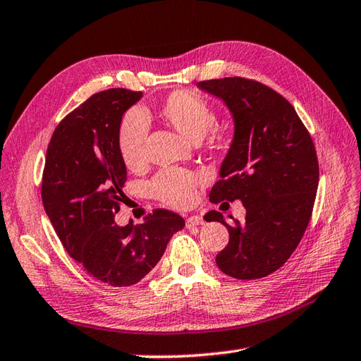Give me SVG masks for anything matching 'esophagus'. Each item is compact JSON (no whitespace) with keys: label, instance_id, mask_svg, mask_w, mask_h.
Segmentation results:
<instances>
[{"label":"esophagus","instance_id":"34e87169","mask_svg":"<svg viewBox=\"0 0 361 361\" xmlns=\"http://www.w3.org/2000/svg\"><path fill=\"white\" fill-rule=\"evenodd\" d=\"M200 224H204L203 216H200V215H190V216H188L186 228H194V226H200Z\"/></svg>","mask_w":361,"mask_h":361}]
</instances>
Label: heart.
I'll list each match as a JSON object with an SVG mask.
<instances>
[{"label":"heart","mask_w":361,"mask_h":361,"mask_svg":"<svg viewBox=\"0 0 361 361\" xmlns=\"http://www.w3.org/2000/svg\"><path fill=\"white\" fill-rule=\"evenodd\" d=\"M158 115L190 141H200L214 128L215 112L203 97L190 90H177L167 97L158 109ZM147 120L138 111H130L123 116L116 133V146L123 163L130 171L145 164V141L147 135ZM198 177L181 169H163L152 183V190L163 203L184 207L195 198Z\"/></svg>","instance_id":"b5f03b06"}]
</instances>
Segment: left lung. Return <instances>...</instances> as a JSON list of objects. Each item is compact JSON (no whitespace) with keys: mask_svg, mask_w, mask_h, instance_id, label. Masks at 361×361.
Instances as JSON below:
<instances>
[{"mask_svg":"<svg viewBox=\"0 0 361 361\" xmlns=\"http://www.w3.org/2000/svg\"><path fill=\"white\" fill-rule=\"evenodd\" d=\"M197 87L224 102L233 118L231 147L209 198L240 200L246 209L243 223L228 224L216 211L204 215L229 231L216 266L238 280L263 279L286 263L311 220L318 188L312 138L288 99L262 82L233 77Z\"/></svg>","mask_w":361,"mask_h":361,"instance_id":"left-lung-1","label":"left lung"}]
</instances>
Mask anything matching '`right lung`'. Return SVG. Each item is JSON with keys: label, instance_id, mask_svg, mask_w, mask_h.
Instances as JSON below:
<instances>
[{"label": "right lung", "instance_id": "obj_1", "mask_svg": "<svg viewBox=\"0 0 361 361\" xmlns=\"http://www.w3.org/2000/svg\"><path fill=\"white\" fill-rule=\"evenodd\" d=\"M141 97L109 89L67 115L50 138L41 184L44 211L67 254L115 288L145 279L184 228L183 216L166 209H155L137 226L115 223L128 178L116 133L124 112Z\"/></svg>", "mask_w": 361, "mask_h": 361}]
</instances>
